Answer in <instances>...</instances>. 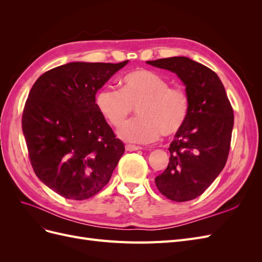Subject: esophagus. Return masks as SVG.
Returning a JSON list of instances; mask_svg holds the SVG:
<instances>
[{"mask_svg": "<svg viewBox=\"0 0 262 262\" xmlns=\"http://www.w3.org/2000/svg\"><path fill=\"white\" fill-rule=\"evenodd\" d=\"M141 146H137V145H131V144H126L125 145V149L128 150V152H133V150H139L141 149Z\"/></svg>", "mask_w": 262, "mask_h": 262, "instance_id": "esophagus-1", "label": "esophagus"}]
</instances>
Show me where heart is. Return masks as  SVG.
I'll list each match as a JSON object with an SVG mask.
<instances>
[{"instance_id":"heart-1","label":"heart","mask_w":262,"mask_h":262,"mask_svg":"<svg viewBox=\"0 0 262 262\" xmlns=\"http://www.w3.org/2000/svg\"><path fill=\"white\" fill-rule=\"evenodd\" d=\"M100 115L115 128L121 126L137 107L139 117L118 131L122 140L133 143H150L163 134L170 138L184 128L190 109L188 95L170 89L162 76L147 70L124 75L121 90L101 89L95 98Z\"/></svg>"}]
</instances>
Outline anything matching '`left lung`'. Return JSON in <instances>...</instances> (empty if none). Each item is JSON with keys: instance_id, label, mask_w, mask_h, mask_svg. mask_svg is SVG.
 <instances>
[{"instance_id": "8db88e82", "label": "left lung", "mask_w": 262, "mask_h": 262, "mask_svg": "<svg viewBox=\"0 0 262 262\" xmlns=\"http://www.w3.org/2000/svg\"><path fill=\"white\" fill-rule=\"evenodd\" d=\"M177 74L190 100L187 121L169 146L167 168L155 178L160 192L176 202L195 199L223 170L231 146L234 113L215 72L186 57L147 61Z\"/></svg>"}]
</instances>
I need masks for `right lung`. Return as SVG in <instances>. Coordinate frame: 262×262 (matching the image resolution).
Here are the masks:
<instances>
[{"label":"right lung","instance_id":"right-lung-1","mask_svg":"<svg viewBox=\"0 0 262 262\" xmlns=\"http://www.w3.org/2000/svg\"><path fill=\"white\" fill-rule=\"evenodd\" d=\"M128 62L67 63L31 87L21 119L30 163L37 177L66 199L98 193L124 153L95 96Z\"/></svg>","mask_w":262,"mask_h":262}]
</instances>
